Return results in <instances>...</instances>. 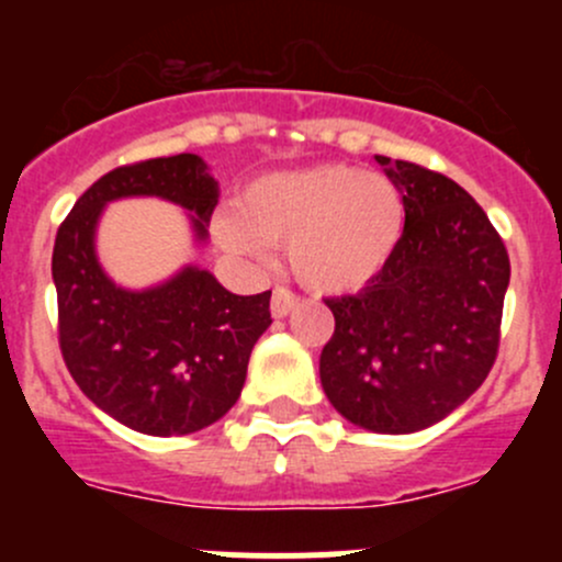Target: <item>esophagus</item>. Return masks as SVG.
I'll return each mask as SVG.
<instances>
[{
  "label": "esophagus",
  "mask_w": 562,
  "mask_h": 562,
  "mask_svg": "<svg viewBox=\"0 0 562 562\" xmlns=\"http://www.w3.org/2000/svg\"><path fill=\"white\" fill-rule=\"evenodd\" d=\"M299 302H302V299H299L296 293L291 291V288L277 285L274 288V296H271V315H274V317H288V315L293 313V310L299 307Z\"/></svg>",
  "instance_id": "1"
}]
</instances>
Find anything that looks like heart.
Instances as JSON below:
<instances>
[{
  "mask_svg": "<svg viewBox=\"0 0 562 562\" xmlns=\"http://www.w3.org/2000/svg\"><path fill=\"white\" fill-rule=\"evenodd\" d=\"M405 231V201L389 179L348 162L258 176L239 214L217 220L220 245L263 258L288 247L299 280L317 293L364 288L383 271Z\"/></svg>",
  "mask_w": 562,
  "mask_h": 562,
  "instance_id": "b5f03b06",
  "label": "heart"
}]
</instances>
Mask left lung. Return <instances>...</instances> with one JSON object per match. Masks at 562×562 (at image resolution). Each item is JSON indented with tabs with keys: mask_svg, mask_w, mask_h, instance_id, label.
Here are the masks:
<instances>
[{
	"mask_svg": "<svg viewBox=\"0 0 562 562\" xmlns=\"http://www.w3.org/2000/svg\"><path fill=\"white\" fill-rule=\"evenodd\" d=\"M405 201V231L356 296L326 299L328 402L372 432L427 429L490 375L512 263L484 209L449 176L378 155Z\"/></svg>",
	"mask_w": 562,
	"mask_h": 562,
	"instance_id": "obj_1",
	"label": "left lung"
}]
</instances>
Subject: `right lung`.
Returning <instances> with one entry per match:
<instances>
[{
  "instance_id": "add662e5",
  "label": "right lung",
  "mask_w": 562,
  "mask_h": 562,
  "mask_svg": "<svg viewBox=\"0 0 562 562\" xmlns=\"http://www.w3.org/2000/svg\"><path fill=\"white\" fill-rule=\"evenodd\" d=\"M157 195L192 212L198 239L217 206V181L198 155L113 168L76 201L56 231L59 348L78 389L144 435H190L239 400L252 345L271 326V291L236 296L206 269L187 266L149 291L116 288L94 255L108 201Z\"/></svg>"
}]
</instances>
